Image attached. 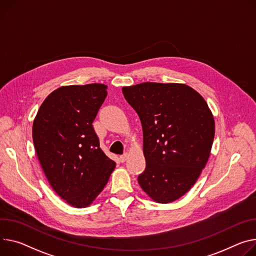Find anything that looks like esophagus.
<instances>
[{"mask_svg": "<svg viewBox=\"0 0 256 256\" xmlns=\"http://www.w3.org/2000/svg\"><path fill=\"white\" fill-rule=\"evenodd\" d=\"M128 153H124V154H122V155H120V161L122 162H124L126 159H128Z\"/></svg>", "mask_w": 256, "mask_h": 256, "instance_id": "34e87169", "label": "esophagus"}]
</instances>
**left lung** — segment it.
I'll return each instance as SVG.
<instances>
[{
	"label": "left lung",
	"instance_id": "left-lung-1",
	"mask_svg": "<svg viewBox=\"0 0 256 256\" xmlns=\"http://www.w3.org/2000/svg\"><path fill=\"white\" fill-rule=\"evenodd\" d=\"M140 118L146 168L138 176L158 203L187 193L205 168L214 138V120L203 97L184 84L143 82L124 86Z\"/></svg>",
	"mask_w": 256,
	"mask_h": 256
}]
</instances>
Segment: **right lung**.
I'll list each match as a JSON object with an SVG mask.
<instances>
[{
	"label": "right lung",
	"mask_w": 256,
	"mask_h": 256,
	"mask_svg": "<svg viewBox=\"0 0 256 256\" xmlns=\"http://www.w3.org/2000/svg\"><path fill=\"white\" fill-rule=\"evenodd\" d=\"M106 90L102 84L58 88L44 99L32 126L34 149L51 187L78 208L96 199L115 168L92 124Z\"/></svg>",
	"instance_id": "right-lung-1"
}]
</instances>
